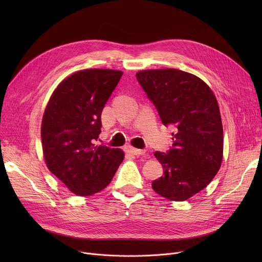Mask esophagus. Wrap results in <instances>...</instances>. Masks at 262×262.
<instances>
[{"instance_id":"obj_1","label":"esophagus","mask_w":262,"mask_h":262,"mask_svg":"<svg viewBox=\"0 0 262 262\" xmlns=\"http://www.w3.org/2000/svg\"><path fill=\"white\" fill-rule=\"evenodd\" d=\"M126 150H127V153L133 154V155H136V156L145 155V150H144V149L135 148V147H133V146H127V147H126Z\"/></svg>"}]
</instances>
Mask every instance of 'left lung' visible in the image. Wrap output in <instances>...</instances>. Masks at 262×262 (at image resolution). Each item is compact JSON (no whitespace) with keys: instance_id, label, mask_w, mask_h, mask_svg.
<instances>
[{"instance_id":"1","label":"left lung","mask_w":262,"mask_h":262,"mask_svg":"<svg viewBox=\"0 0 262 262\" xmlns=\"http://www.w3.org/2000/svg\"><path fill=\"white\" fill-rule=\"evenodd\" d=\"M136 76L162 123L175 126L173 147L154 153L163 175L152 188L170 201H187L207 187L221 167L223 126L217 101L204 80L177 69L142 70Z\"/></svg>"}]
</instances>
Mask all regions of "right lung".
<instances>
[{
	"instance_id": "1",
	"label": "right lung",
	"mask_w": 262,
	"mask_h": 262,
	"mask_svg": "<svg viewBox=\"0 0 262 262\" xmlns=\"http://www.w3.org/2000/svg\"><path fill=\"white\" fill-rule=\"evenodd\" d=\"M122 74L109 69L77 71L60 82L46 107L41 123L45 161L76 195L106 188L124 159L122 149L94 144L102 110Z\"/></svg>"
}]
</instances>
